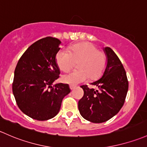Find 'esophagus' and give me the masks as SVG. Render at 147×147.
Returning <instances> with one entry per match:
<instances>
[{
	"instance_id": "34e87169",
	"label": "esophagus",
	"mask_w": 147,
	"mask_h": 147,
	"mask_svg": "<svg viewBox=\"0 0 147 147\" xmlns=\"http://www.w3.org/2000/svg\"><path fill=\"white\" fill-rule=\"evenodd\" d=\"M75 87H76V86H75V85H69V89H70L71 90H73Z\"/></svg>"
}]
</instances>
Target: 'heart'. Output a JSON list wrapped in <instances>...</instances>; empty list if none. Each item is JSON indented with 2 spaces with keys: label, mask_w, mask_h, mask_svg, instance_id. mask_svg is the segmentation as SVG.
Masks as SVG:
<instances>
[{
  "label": "heart",
  "mask_w": 147,
  "mask_h": 147,
  "mask_svg": "<svg viewBox=\"0 0 147 147\" xmlns=\"http://www.w3.org/2000/svg\"><path fill=\"white\" fill-rule=\"evenodd\" d=\"M56 63L63 71H69L78 63V70L65 74L62 81L70 84H77L89 78L95 80L103 75L107 65V57L93 44L83 43L72 46L69 50L63 49L56 55Z\"/></svg>",
  "instance_id": "heart-1"
}]
</instances>
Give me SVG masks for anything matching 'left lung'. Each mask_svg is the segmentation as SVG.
Instances as JSON below:
<instances>
[{
  "label": "left lung",
  "instance_id": "obj_1",
  "mask_svg": "<svg viewBox=\"0 0 147 147\" xmlns=\"http://www.w3.org/2000/svg\"><path fill=\"white\" fill-rule=\"evenodd\" d=\"M104 51L107 56L106 69L101 78L91 84L99 90L81 86L84 96L78 102L82 116L95 123L106 122L116 115L124 104L128 90L126 72L118 55L109 47L105 48Z\"/></svg>",
  "mask_w": 147,
  "mask_h": 147
}]
</instances>
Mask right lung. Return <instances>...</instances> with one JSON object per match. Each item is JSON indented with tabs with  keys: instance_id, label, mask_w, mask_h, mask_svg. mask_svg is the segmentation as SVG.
<instances>
[{
	"instance_id": "1",
	"label": "right lung",
	"mask_w": 147,
	"mask_h": 147,
	"mask_svg": "<svg viewBox=\"0 0 147 147\" xmlns=\"http://www.w3.org/2000/svg\"><path fill=\"white\" fill-rule=\"evenodd\" d=\"M61 41L53 37L32 44L15 69L12 92L19 109L30 118L47 120L59 112L63 98L70 92L68 84H55L60 70L55 56Z\"/></svg>"
}]
</instances>
